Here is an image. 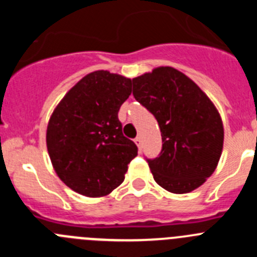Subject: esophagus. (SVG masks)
I'll list each match as a JSON object with an SVG mask.
<instances>
[{
    "instance_id": "1",
    "label": "esophagus",
    "mask_w": 257,
    "mask_h": 257,
    "mask_svg": "<svg viewBox=\"0 0 257 257\" xmlns=\"http://www.w3.org/2000/svg\"><path fill=\"white\" fill-rule=\"evenodd\" d=\"M135 144L139 147V149L142 148V144H143V140H142V136H136L135 138Z\"/></svg>"
}]
</instances>
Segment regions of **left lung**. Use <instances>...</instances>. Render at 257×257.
<instances>
[{"instance_id":"8db88e82","label":"left lung","mask_w":257,"mask_h":257,"mask_svg":"<svg viewBox=\"0 0 257 257\" xmlns=\"http://www.w3.org/2000/svg\"><path fill=\"white\" fill-rule=\"evenodd\" d=\"M133 95L156 117L162 149L147 158L153 178L176 194L194 190L216 169L224 142L219 112L207 95L179 70L160 67L133 79Z\"/></svg>"}]
</instances>
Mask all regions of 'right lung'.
<instances>
[{"mask_svg": "<svg viewBox=\"0 0 257 257\" xmlns=\"http://www.w3.org/2000/svg\"><path fill=\"white\" fill-rule=\"evenodd\" d=\"M130 94V78L96 70L70 88L52 113L47 151L58 176L74 192L103 197L124 180L138 156L118 119Z\"/></svg>", "mask_w": 257, "mask_h": 257, "instance_id": "obj_1", "label": "right lung"}]
</instances>
